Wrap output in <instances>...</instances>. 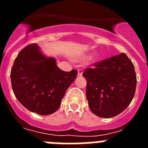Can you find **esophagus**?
Segmentation results:
<instances>
[{
  "mask_svg": "<svg viewBox=\"0 0 148 148\" xmlns=\"http://www.w3.org/2000/svg\"><path fill=\"white\" fill-rule=\"evenodd\" d=\"M82 74H83V71H82V70H78V76H82Z\"/></svg>",
  "mask_w": 148,
  "mask_h": 148,
  "instance_id": "1",
  "label": "esophagus"
}]
</instances>
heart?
<instances>
[{"instance_id": "b5f03b06", "label": "heart", "mask_w": 148, "mask_h": 148, "mask_svg": "<svg viewBox=\"0 0 148 148\" xmlns=\"http://www.w3.org/2000/svg\"><path fill=\"white\" fill-rule=\"evenodd\" d=\"M101 58H102V56H101V55H97V56H95V61H100L101 59Z\"/></svg>"}]
</instances>
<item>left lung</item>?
<instances>
[{
    "label": "left lung",
    "instance_id": "obj_1",
    "mask_svg": "<svg viewBox=\"0 0 148 148\" xmlns=\"http://www.w3.org/2000/svg\"><path fill=\"white\" fill-rule=\"evenodd\" d=\"M86 96L92 113L101 118L120 114L130 104L136 87L133 63L125 53L101 61L83 73Z\"/></svg>",
    "mask_w": 148,
    "mask_h": 148
}]
</instances>
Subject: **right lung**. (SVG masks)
Returning <instances> with one entry per match:
<instances>
[{"label": "right lung", "instance_id": "add662e5", "mask_svg": "<svg viewBox=\"0 0 148 148\" xmlns=\"http://www.w3.org/2000/svg\"><path fill=\"white\" fill-rule=\"evenodd\" d=\"M78 71L64 72L56 60L47 57L39 46L29 44L18 53L11 70L12 90L21 104L39 115L55 113Z\"/></svg>", "mask_w": 148, "mask_h": 148}]
</instances>
